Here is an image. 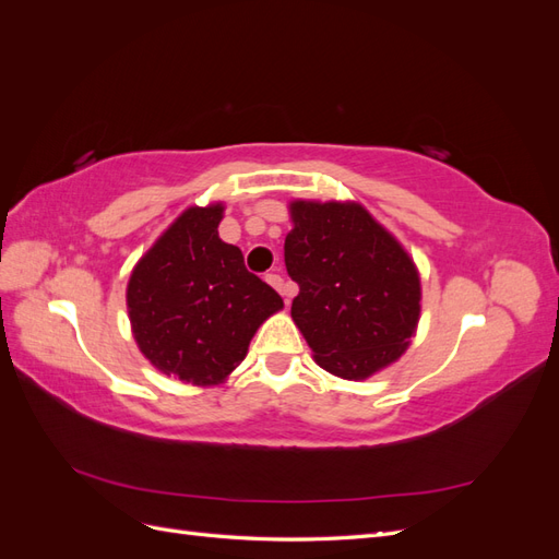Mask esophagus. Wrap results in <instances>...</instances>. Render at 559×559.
<instances>
[{
  "label": "esophagus",
  "mask_w": 559,
  "mask_h": 559,
  "mask_svg": "<svg viewBox=\"0 0 559 559\" xmlns=\"http://www.w3.org/2000/svg\"><path fill=\"white\" fill-rule=\"evenodd\" d=\"M265 282L273 286V289H277L282 296H286V302H289V296H292V284H286L280 275H275V273H270V275H265Z\"/></svg>",
  "instance_id": "1"
}]
</instances>
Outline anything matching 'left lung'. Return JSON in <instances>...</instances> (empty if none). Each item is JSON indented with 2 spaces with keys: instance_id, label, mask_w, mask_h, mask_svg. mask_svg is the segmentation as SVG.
I'll return each mask as SVG.
<instances>
[{
  "instance_id": "left-lung-1",
  "label": "left lung",
  "mask_w": 559,
  "mask_h": 559,
  "mask_svg": "<svg viewBox=\"0 0 559 559\" xmlns=\"http://www.w3.org/2000/svg\"><path fill=\"white\" fill-rule=\"evenodd\" d=\"M286 273L300 286L294 324L317 366L366 380L408 349L421 312L411 253L354 200H292Z\"/></svg>"
}]
</instances>
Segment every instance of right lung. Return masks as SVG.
Instances as JSON below:
<instances>
[{
  "label": "right lung",
  "mask_w": 559,
  "mask_h": 559,
  "mask_svg": "<svg viewBox=\"0 0 559 559\" xmlns=\"http://www.w3.org/2000/svg\"><path fill=\"white\" fill-rule=\"evenodd\" d=\"M224 202L183 210L132 267L126 289L140 352L165 376L222 384L247 357L253 333L284 308L280 294L218 238Z\"/></svg>",
  "instance_id": "right-lung-1"
}]
</instances>
